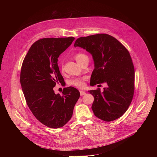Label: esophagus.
<instances>
[{"instance_id":"esophagus-1","label":"esophagus","mask_w":157,"mask_h":157,"mask_svg":"<svg viewBox=\"0 0 157 157\" xmlns=\"http://www.w3.org/2000/svg\"><path fill=\"white\" fill-rule=\"evenodd\" d=\"M86 94V92L83 90H80V95L81 96H83V95H85Z\"/></svg>"}]
</instances>
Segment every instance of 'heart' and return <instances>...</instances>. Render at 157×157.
Masks as SVG:
<instances>
[{
  "mask_svg": "<svg viewBox=\"0 0 157 157\" xmlns=\"http://www.w3.org/2000/svg\"><path fill=\"white\" fill-rule=\"evenodd\" d=\"M87 56L82 53H78L75 55V59L76 60L77 62H79L82 61V60L84 59L85 58H87ZM62 68H63V63L61 62H60ZM85 78H74L72 79H70L68 81V84L72 86H74L78 88H82L84 86Z\"/></svg>",
  "mask_w": 157,
  "mask_h": 157,
  "instance_id": "heart-1",
  "label": "heart"
}]
</instances>
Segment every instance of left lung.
<instances>
[{
  "label": "left lung",
  "instance_id": "8db88e82",
  "mask_svg": "<svg viewBox=\"0 0 157 157\" xmlns=\"http://www.w3.org/2000/svg\"><path fill=\"white\" fill-rule=\"evenodd\" d=\"M74 46L83 48L92 56L94 69L90 85H107L102 92L88 90L94 97V115L106 122L119 118L127 111L134 92V67L129 53L117 39L107 34L79 37Z\"/></svg>",
  "mask_w": 157,
  "mask_h": 157
}]
</instances>
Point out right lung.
Segmentation results:
<instances>
[{
    "label": "right lung",
    "instance_id": "right-lung-1",
    "mask_svg": "<svg viewBox=\"0 0 157 157\" xmlns=\"http://www.w3.org/2000/svg\"><path fill=\"white\" fill-rule=\"evenodd\" d=\"M74 37L44 38L35 42L23 62L20 81L28 106L42 124L51 128L64 126L71 120L79 91L69 86L62 94L53 90L64 82L58 58L74 40Z\"/></svg>",
    "mask_w": 157,
    "mask_h": 157
}]
</instances>
